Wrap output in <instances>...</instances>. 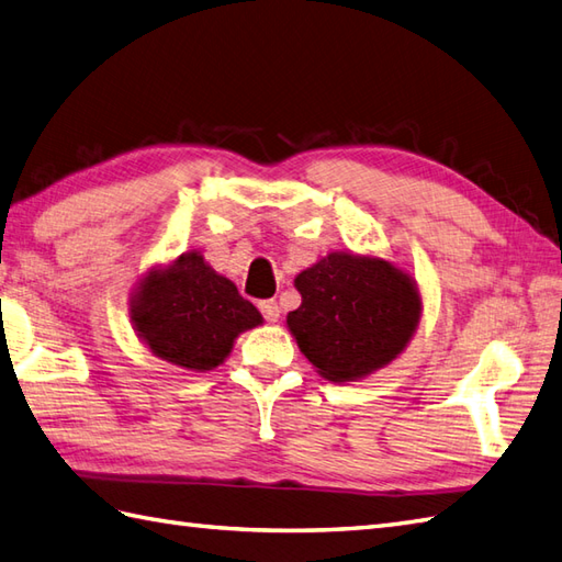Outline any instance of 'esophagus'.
Masks as SVG:
<instances>
[{
    "instance_id": "34e87169",
    "label": "esophagus",
    "mask_w": 562,
    "mask_h": 562,
    "mask_svg": "<svg viewBox=\"0 0 562 562\" xmlns=\"http://www.w3.org/2000/svg\"><path fill=\"white\" fill-rule=\"evenodd\" d=\"M259 313H261V317H265L267 322H277L279 315H281V310H279L277 301H261L259 303Z\"/></svg>"
}]
</instances>
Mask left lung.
Here are the masks:
<instances>
[{
    "label": "left lung",
    "instance_id": "left-lung-1",
    "mask_svg": "<svg viewBox=\"0 0 562 562\" xmlns=\"http://www.w3.org/2000/svg\"><path fill=\"white\" fill-rule=\"evenodd\" d=\"M303 303L285 317L297 348L329 382L390 366L420 322L411 273L372 255L331 252L295 277Z\"/></svg>",
    "mask_w": 562,
    "mask_h": 562
}]
</instances>
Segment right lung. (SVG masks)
<instances>
[{
	"instance_id": "right-lung-1",
	"label": "right lung",
	"mask_w": 562,
	"mask_h": 562,
	"mask_svg": "<svg viewBox=\"0 0 562 562\" xmlns=\"http://www.w3.org/2000/svg\"><path fill=\"white\" fill-rule=\"evenodd\" d=\"M130 319L154 356L194 372L221 366L235 339L265 322L199 252L148 269L130 301Z\"/></svg>"
}]
</instances>
